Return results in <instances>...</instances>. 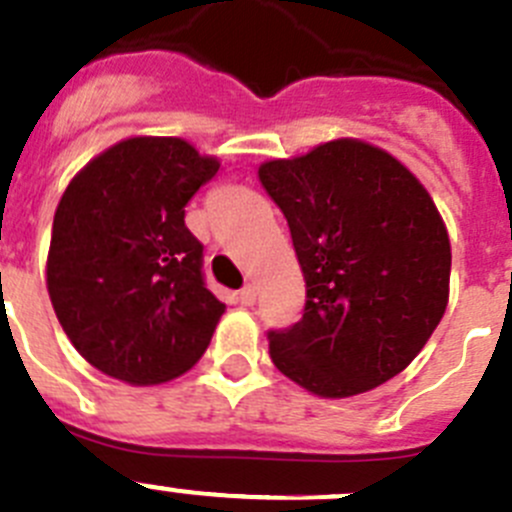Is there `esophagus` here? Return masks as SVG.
Wrapping results in <instances>:
<instances>
[{
    "instance_id": "1",
    "label": "esophagus",
    "mask_w": 512,
    "mask_h": 512,
    "mask_svg": "<svg viewBox=\"0 0 512 512\" xmlns=\"http://www.w3.org/2000/svg\"><path fill=\"white\" fill-rule=\"evenodd\" d=\"M237 300H240V305H245V307L255 305V300H257V287H255V285H245L240 292H237Z\"/></svg>"
}]
</instances>
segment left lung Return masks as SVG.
<instances>
[{"instance_id": "left-lung-1", "label": "left lung", "mask_w": 512, "mask_h": 512, "mask_svg": "<svg viewBox=\"0 0 512 512\" xmlns=\"http://www.w3.org/2000/svg\"><path fill=\"white\" fill-rule=\"evenodd\" d=\"M305 275L302 317L270 330L277 370L320 398L403 372L448 305L450 240L428 190L393 155L335 140L260 167Z\"/></svg>"}]
</instances>
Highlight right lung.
I'll return each mask as SVG.
<instances>
[{"mask_svg":"<svg viewBox=\"0 0 512 512\" xmlns=\"http://www.w3.org/2000/svg\"><path fill=\"white\" fill-rule=\"evenodd\" d=\"M220 170L177 137H132L94 157L54 212L47 290L79 355L155 385L190 370L225 305L207 290L185 207Z\"/></svg>","mask_w":512,"mask_h":512,"instance_id":"right-lung-1","label":"right lung"}]
</instances>
